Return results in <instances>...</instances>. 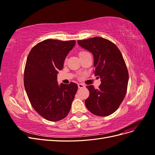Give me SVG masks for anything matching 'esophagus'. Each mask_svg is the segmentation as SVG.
<instances>
[{
    "label": "esophagus",
    "mask_w": 155,
    "mask_h": 155,
    "mask_svg": "<svg viewBox=\"0 0 155 155\" xmlns=\"http://www.w3.org/2000/svg\"><path fill=\"white\" fill-rule=\"evenodd\" d=\"M78 85V88H81L85 87V85H83V84H82V83H79Z\"/></svg>",
    "instance_id": "obj_1"
}]
</instances>
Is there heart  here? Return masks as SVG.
<instances>
[{"mask_svg": "<svg viewBox=\"0 0 155 155\" xmlns=\"http://www.w3.org/2000/svg\"><path fill=\"white\" fill-rule=\"evenodd\" d=\"M88 53V51H81L79 53V57H81V56H83L84 55H86Z\"/></svg>", "mask_w": 155, "mask_h": 155, "instance_id": "heart-1", "label": "heart"}]
</instances>
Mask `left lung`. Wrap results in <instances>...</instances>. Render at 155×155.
<instances>
[{"label": "left lung", "mask_w": 155, "mask_h": 155, "mask_svg": "<svg viewBox=\"0 0 155 155\" xmlns=\"http://www.w3.org/2000/svg\"><path fill=\"white\" fill-rule=\"evenodd\" d=\"M79 45L94 56L95 76L101 84L99 89L87 86L90 94L85 100L87 109L99 116L114 112L124 100L127 92L129 72L118 47L111 41L100 37L78 41Z\"/></svg>", "instance_id": "1"}]
</instances>
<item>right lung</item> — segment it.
<instances>
[{
  "mask_svg": "<svg viewBox=\"0 0 155 155\" xmlns=\"http://www.w3.org/2000/svg\"><path fill=\"white\" fill-rule=\"evenodd\" d=\"M76 41L46 39L30 50L26 60L24 85L30 104L46 120L57 121L64 118L71 108L78 90L77 84L57 81L58 70L63 69L65 58Z\"/></svg>",
  "mask_w": 155,
  "mask_h": 155,
  "instance_id": "right-lung-1",
  "label": "right lung"
}]
</instances>
